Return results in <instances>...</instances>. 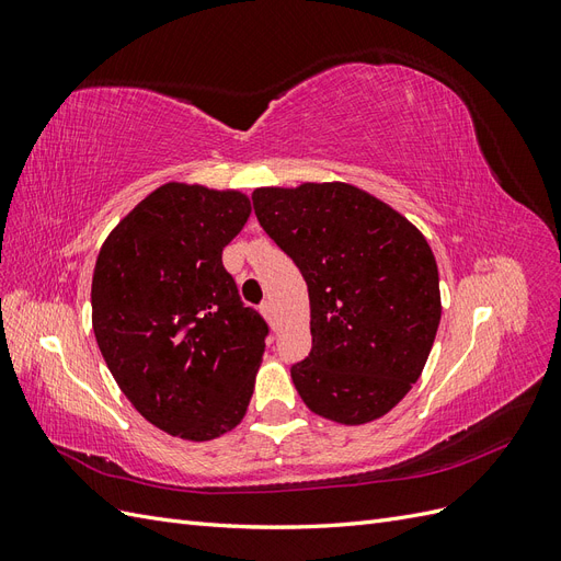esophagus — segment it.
<instances>
[{
  "label": "esophagus",
  "instance_id": "34e87169",
  "mask_svg": "<svg viewBox=\"0 0 561 561\" xmlns=\"http://www.w3.org/2000/svg\"><path fill=\"white\" fill-rule=\"evenodd\" d=\"M260 311H262V316L266 318L268 325H276V318H274V307H271V301H264L262 307H260Z\"/></svg>",
  "mask_w": 561,
  "mask_h": 561
}]
</instances>
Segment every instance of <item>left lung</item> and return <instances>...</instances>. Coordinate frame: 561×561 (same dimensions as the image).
Returning a JSON list of instances; mask_svg holds the SVG:
<instances>
[{
    "label": "left lung",
    "instance_id": "left-lung-1",
    "mask_svg": "<svg viewBox=\"0 0 561 561\" xmlns=\"http://www.w3.org/2000/svg\"><path fill=\"white\" fill-rule=\"evenodd\" d=\"M252 206L309 285L313 346L290 369L304 404L344 426L381 419L421 377L443 316L428 241L346 182L260 186Z\"/></svg>",
    "mask_w": 561,
    "mask_h": 561
}]
</instances>
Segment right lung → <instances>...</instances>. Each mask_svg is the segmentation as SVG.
Segmentation results:
<instances>
[{
  "label": "right lung",
  "instance_id": "right-lung-1",
  "mask_svg": "<svg viewBox=\"0 0 561 561\" xmlns=\"http://www.w3.org/2000/svg\"><path fill=\"white\" fill-rule=\"evenodd\" d=\"M250 213L239 190L165 182L95 260L91 318L114 381L151 426L192 443L239 426L262 365L266 322L222 264Z\"/></svg>",
  "mask_w": 561,
  "mask_h": 561
}]
</instances>
